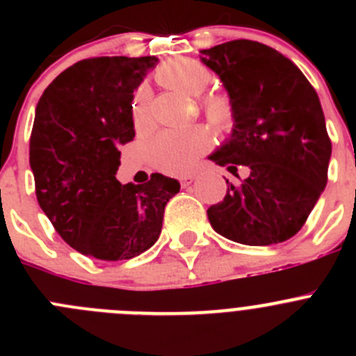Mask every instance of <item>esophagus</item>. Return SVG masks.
Wrapping results in <instances>:
<instances>
[{
  "instance_id": "esophagus-1",
  "label": "esophagus",
  "mask_w": 356,
  "mask_h": 356,
  "mask_svg": "<svg viewBox=\"0 0 356 356\" xmlns=\"http://www.w3.org/2000/svg\"><path fill=\"white\" fill-rule=\"evenodd\" d=\"M193 181H194V176H193V175H184V176H180L181 187H188V185L193 184Z\"/></svg>"
}]
</instances>
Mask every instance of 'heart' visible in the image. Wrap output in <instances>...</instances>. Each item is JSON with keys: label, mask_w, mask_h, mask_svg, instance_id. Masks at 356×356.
<instances>
[{"label": "heart", "mask_w": 356, "mask_h": 356, "mask_svg": "<svg viewBox=\"0 0 356 356\" xmlns=\"http://www.w3.org/2000/svg\"><path fill=\"white\" fill-rule=\"evenodd\" d=\"M156 80L171 89L180 90L187 96L205 92L212 83V72L193 58H178L163 64L156 71ZM203 108L212 124L217 128L228 127L232 121L229 103L221 96H209L203 102ZM147 119V90L139 89L134 103L135 127H143ZM205 147V135L197 130L176 131L168 130L155 135L147 144V160L156 171L168 175H184L193 168L197 155Z\"/></svg>", "instance_id": "heart-1"}]
</instances>
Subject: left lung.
I'll return each mask as SVG.
<instances>
[{
  "mask_svg": "<svg viewBox=\"0 0 356 356\" xmlns=\"http://www.w3.org/2000/svg\"><path fill=\"white\" fill-rule=\"evenodd\" d=\"M226 89L234 128L209 156L237 175L238 187L207 213L212 228L246 246H271L305 225L328 180L332 143L317 92L287 56L254 40L201 49ZM228 184V180H226Z\"/></svg>",
  "mask_w": 356,
  "mask_h": 356,
  "instance_id": "8db88e82",
  "label": "left lung"
}]
</instances>
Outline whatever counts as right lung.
I'll use <instances>...</instances> for the list:
<instances>
[{"mask_svg": "<svg viewBox=\"0 0 356 356\" xmlns=\"http://www.w3.org/2000/svg\"><path fill=\"white\" fill-rule=\"evenodd\" d=\"M155 56H97L60 72L44 90L30 137V168L42 212L72 250L97 260H128L162 232L163 209L180 191L155 172L122 185L119 146L134 140V90Z\"/></svg>", "mask_w": 356, "mask_h": 356, "instance_id": "obj_1", "label": "right lung"}]
</instances>
